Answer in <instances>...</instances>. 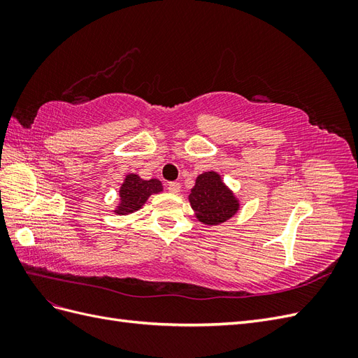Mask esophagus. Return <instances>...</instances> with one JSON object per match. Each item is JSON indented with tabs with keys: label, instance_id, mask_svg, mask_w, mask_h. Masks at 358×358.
I'll return each mask as SVG.
<instances>
[{
	"label": "esophagus",
	"instance_id": "34e87169",
	"mask_svg": "<svg viewBox=\"0 0 358 358\" xmlns=\"http://www.w3.org/2000/svg\"><path fill=\"white\" fill-rule=\"evenodd\" d=\"M167 189H169L171 194H179V192H180V183H178V182H169Z\"/></svg>",
	"mask_w": 358,
	"mask_h": 358
}]
</instances>
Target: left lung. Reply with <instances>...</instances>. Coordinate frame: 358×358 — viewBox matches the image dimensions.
<instances>
[{
    "mask_svg": "<svg viewBox=\"0 0 358 358\" xmlns=\"http://www.w3.org/2000/svg\"><path fill=\"white\" fill-rule=\"evenodd\" d=\"M188 199L197 220L206 225L222 224L239 210V200L225 187L216 171L200 175Z\"/></svg>",
    "mask_w": 358,
    "mask_h": 358,
    "instance_id": "1",
    "label": "left lung"
}]
</instances>
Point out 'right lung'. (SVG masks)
Returning <instances> with one entry per match:
<instances>
[{"label": "right lung", "instance_id": "add662e5", "mask_svg": "<svg viewBox=\"0 0 358 358\" xmlns=\"http://www.w3.org/2000/svg\"><path fill=\"white\" fill-rule=\"evenodd\" d=\"M162 191V185L158 179H149L143 180L137 175H127L122 183L121 189H119V197L121 203L116 208L115 213L119 215H128L138 210L146 203V200Z\"/></svg>", "mask_w": 358, "mask_h": 358}]
</instances>
